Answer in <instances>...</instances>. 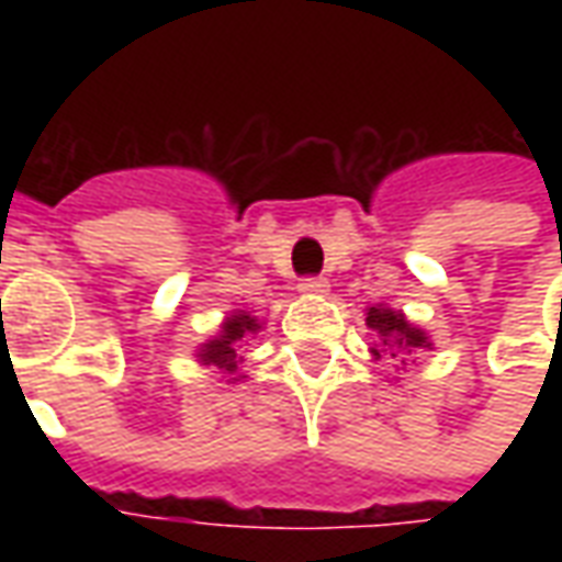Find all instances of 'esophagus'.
<instances>
[{"label":"esophagus","instance_id":"obj_1","mask_svg":"<svg viewBox=\"0 0 562 562\" xmlns=\"http://www.w3.org/2000/svg\"><path fill=\"white\" fill-rule=\"evenodd\" d=\"M297 289L304 294H325L328 292V280L325 277H304V280L297 282Z\"/></svg>","mask_w":562,"mask_h":562}]
</instances>
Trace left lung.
Segmentation results:
<instances>
[{"mask_svg": "<svg viewBox=\"0 0 562 562\" xmlns=\"http://www.w3.org/2000/svg\"><path fill=\"white\" fill-rule=\"evenodd\" d=\"M367 325H370L373 330H379V337H382L385 346L391 349V358H397L401 352L403 355L418 352V349H424V346H430L422 330L413 328L401 313H394V310H389V306H370V313H367Z\"/></svg>", "mask_w": 562, "mask_h": 562, "instance_id": "8db88e82", "label": "left lung"}]
</instances>
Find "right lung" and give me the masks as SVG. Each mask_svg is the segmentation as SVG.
I'll return each instance as SVG.
<instances>
[{"mask_svg":"<svg viewBox=\"0 0 562 562\" xmlns=\"http://www.w3.org/2000/svg\"><path fill=\"white\" fill-rule=\"evenodd\" d=\"M258 330V318L246 316V313H234L225 325H222V334L216 340H210L201 346V361L204 364H216L222 373H228L234 376L237 373V349H240V340H244L246 334H256Z\"/></svg>","mask_w":562,"mask_h":562,"instance_id":"obj_1","label":"right lung"}]
</instances>
